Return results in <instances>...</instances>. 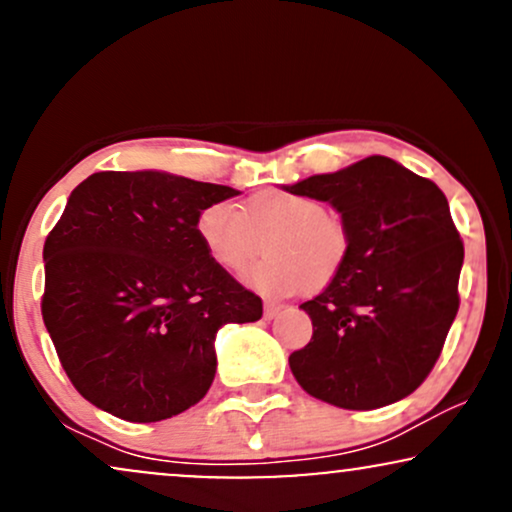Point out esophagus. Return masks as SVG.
<instances>
[{
  "label": "esophagus",
  "mask_w": 512,
  "mask_h": 512,
  "mask_svg": "<svg viewBox=\"0 0 512 512\" xmlns=\"http://www.w3.org/2000/svg\"><path fill=\"white\" fill-rule=\"evenodd\" d=\"M282 311V304L278 302H266L263 304V314H266V318H275Z\"/></svg>",
  "instance_id": "obj_1"
}]
</instances>
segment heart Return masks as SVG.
I'll use <instances>...</instances> for the list:
<instances>
[{"label": "heart", "mask_w": 512, "mask_h": 512, "mask_svg": "<svg viewBox=\"0 0 512 512\" xmlns=\"http://www.w3.org/2000/svg\"><path fill=\"white\" fill-rule=\"evenodd\" d=\"M196 234L220 268L239 273L266 251L251 282L270 297L321 292L345 268L352 237L340 215L318 198L292 191H263L244 203H208L196 218Z\"/></svg>", "instance_id": "obj_1"}]
</instances>
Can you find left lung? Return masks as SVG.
Here are the masks:
<instances>
[{"mask_svg":"<svg viewBox=\"0 0 512 512\" xmlns=\"http://www.w3.org/2000/svg\"><path fill=\"white\" fill-rule=\"evenodd\" d=\"M285 191L328 201L352 237L342 273L302 304L314 335L290 354L294 378L342 410L407 398L441 357L460 306L465 246L448 198L383 155Z\"/></svg>","mask_w":512,"mask_h":512,"instance_id":"obj_1","label":"left lung"}]
</instances>
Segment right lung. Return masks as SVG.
<instances>
[{
	"label": "right lung",
	"mask_w": 512,
	"mask_h": 512,
	"mask_svg": "<svg viewBox=\"0 0 512 512\" xmlns=\"http://www.w3.org/2000/svg\"><path fill=\"white\" fill-rule=\"evenodd\" d=\"M232 186L95 172L47 234L42 321L74 388L126 422L189 410L218 369L215 335L263 302L203 249L196 218Z\"/></svg>",
	"instance_id": "1"
}]
</instances>
